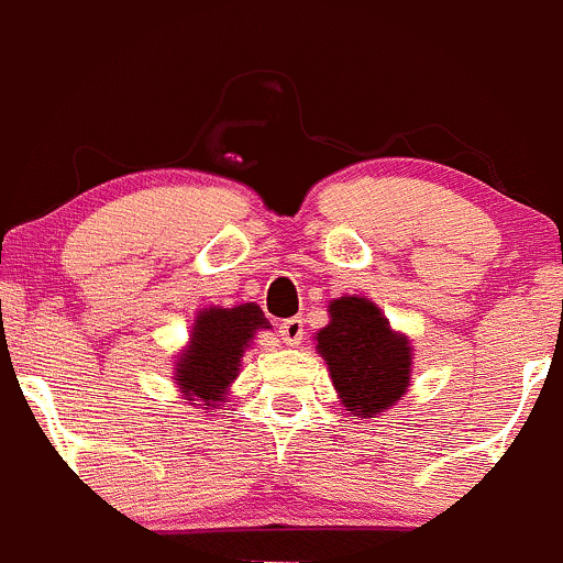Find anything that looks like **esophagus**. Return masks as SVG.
Listing matches in <instances>:
<instances>
[{"label": "esophagus", "instance_id": "esophagus-1", "mask_svg": "<svg viewBox=\"0 0 563 563\" xmlns=\"http://www.w3.org/2000/svg\"><path fill=\"white\" fill-rule=\"evenodd\" d=\"M280 340L286 342V345H299V342L305 340V321H301V318H286V321L280 323Z\"/></svg>", "mask_w": 563, "mask_h": 563}]
</instances>
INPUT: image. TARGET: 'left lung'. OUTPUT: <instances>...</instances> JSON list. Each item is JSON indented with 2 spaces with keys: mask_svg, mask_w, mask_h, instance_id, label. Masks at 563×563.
I'll use <instances>...</instances> for the list:
<instances>
[{
  "mask_svg": "<svg viewBox=\"0 0 563 563\" xmlns=\"http://www.w3.org/2000/svg\"><path fill=\"white\" fill-rule=\"evenodd\" d=\"M331 323L318 331L342 405L361 418L388 410L410 386V345L394 334L369 299L342 297L329 305Z\"/></svg>",
  "mask_w": 563,
  "mask_h": 563,
  "instance_id": "obj_1",
  "label": "left lung"
}]
</instances>
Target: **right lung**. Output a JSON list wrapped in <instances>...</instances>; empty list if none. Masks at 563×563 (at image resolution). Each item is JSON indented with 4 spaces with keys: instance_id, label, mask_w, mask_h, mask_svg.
<instances>
[{
    "instance_id": "obj_1",
    "label": "right lung",
    "mask_w": 563,
    "mask_h": 563,
    "mask_svg": "<svg viewBox=\"0 0 563 563\" xmlns=\"http://www.w3.org/2000/svg\"><path fill=\"white\" fill-rule=\"evenodd\" d=\"M258 329H269V321L256 305H240L232 310L210 307L199 312L191 345L183 351L175 372L186 399L199 401L207 410L223 401L229 383L240 369L242 351Z\"/></svg>"
}]
</instances>
